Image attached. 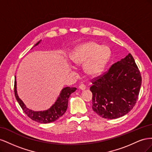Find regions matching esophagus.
Returning <instances> with one entry per match:
<instances>
[{
    "label": "esophagus",
    "mask_w": 152,
    "mask_h": 152,
    "mask_svg": "<svg viewBox=\"0 0 152 152\" xmlns=\"http://www.w3.org/2000/svg\"><path fill=\"white\" fill-rule=\"evenodd\" d=\"M79 89L80 90H81V91H84V90H85V89H86V87H85V86H84V85H83V84H81V85H80V86H79Z\"/></svg>",
    "instance_id": "34e87169"
}]
</instances>
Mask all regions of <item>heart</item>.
Listing matches in <instances>:
<instances>
[{"label": "heart", "mask_w": 152, "mask_h": 152, "mask_svg": "<svg viewBox=\"0 0 152 152\" xmlns=\"http://www.w3.org/2000/svg\"><path fill=\"white\" fill-rule=\"evenodd\" d=\"M112 56L108 45L88 42L77 46L70 54V60L75 66H83L86 74L96 77L102 74Z\"/></svg>", "instance_id": "b5f03b06"}]
</instances>
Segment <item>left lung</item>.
Listing matches in <instances>:
<instances>
[{
	"label": "left lung",
	"instance_id": "1",
	"mask_svg": "<svg viewBox=\"0 0 152 152\" xmlns=\"http://www.w3.org/2000/svg\"><path fill=\"white\" fill-rule=\"evenodd\" d=\"M92 83L90 91L93 93L94 112L103 118L115 119L125 115L134 107L141 88V76L129 53Z\"/></svg>",
	"mask_w": 152,
	"mask_h": 152
}]
</instances>
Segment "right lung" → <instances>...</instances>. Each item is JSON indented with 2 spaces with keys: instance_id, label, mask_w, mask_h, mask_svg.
I'll use <instances>...</instances> for the list:
<instances>
[{
  "instance_id": "1",
  "label": "right lung",
  "mask_w": 152,
  "mask_h": 152,
  "mask_svg": "<svg viewBox=\"0 0 152 152\" xmlns=\"http://www.w3.org/2000/svg\"><path fill=\"white\" fill-rule=\"evenodd\" d=\"M40 42L41 40L35 44L34 47L38 45ZM16 88V80L15 76V94L17 102L27 116L30 118L31 120L40 124H48L53 122L56 121L59 117H61L66 111L68 99L70 98L71 94L75 92L77 89L75 87H64L61 91L56 102L49 108L43 110V111H34V110H30L26 107L25 103L23 102V101L18 96Z\"/></svg>"
}]
</instances>
